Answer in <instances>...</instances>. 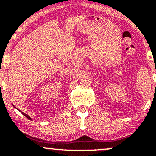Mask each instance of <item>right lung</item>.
Here are the masks:
<instances>
[{
	"mask_svg": "<svg viewBox=\"0 0 156 156\" xmlns=\"http://www.w3.org/2000/svg\"><path fill=\"white\" fill-rule=\"evenodd\" d=\"M14 106H15V105H14ZM15 108H16V107H15ZM18 110H19V109H18ZM20 112L21 113H22V114H23V115H24V116H25V117H27V118H28V119H30V120H31V117H29V116H28V115H27V114H25V113H23V112H21V111H20Z\"/></svg>",
	"mask_w": 156,
	"mask_h": 156,
	"instance_id": "right-lung-1",
	"label": "right lung"
}]
</instances>
